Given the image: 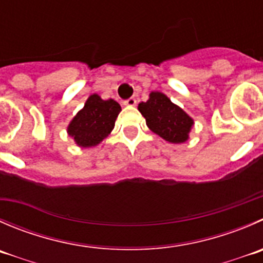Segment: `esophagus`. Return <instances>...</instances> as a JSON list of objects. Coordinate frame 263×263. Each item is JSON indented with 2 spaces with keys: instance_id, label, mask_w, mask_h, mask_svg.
<instances>
[{
  "instance_id": "esophagus-1",
  "label": "esophagus",
  "mask_w": 263,
  "mask_h": 263,
  "mask_svg": "<svg viewBox=\"0 0 263 263\" xmlns=\"http://www.w3.org/2000/svg\"><path fill=\"white\" fill-rule=\"evenodd\" d=\"M136 103H137L136 99L129 98V99H127V100L124 101L123 104H124V105H127V106H135V105H136Z\"/></svg>"
}]
</instances>
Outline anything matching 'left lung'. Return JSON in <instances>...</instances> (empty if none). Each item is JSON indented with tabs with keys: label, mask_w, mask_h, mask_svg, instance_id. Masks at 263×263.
<instances>
[{
	"label": "left lung",
	"mask_w": 263,
	"mask_h": 263,
	"mask_svg": "<svg viewBox=\"0 0 263 263\" xmlns=\"http://www.w3.org/2000/svg\"><path fill=\"white\" fill-rule=\"evenodd\" d=\"M146 126L165 141L181 144L189 139L194 121L180 106L173 104L164 93L154 91L146 103L139 104Z\"/></svg>",
	"instance_id": "8db88e82"
}]
</instances>
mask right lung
I'll return each instance as SVG.
<instances>
[{"label": "right lung", "mask_w": 263, "mask_h": 263, "mask_svg": "<svg viewBox=\"0 0 263 263\" xmlns=\"http://www.w3.org/2000/svg\"><path fill=\"white\" fill-rule=\"evenodd\" d=\"M121 110V105L113 99L103 100L98 93H93L72 119L68 126V135L74 139L78 146H96L114 128Z\"/></svg>", "instance_id": "obj_1"}]
</instances>
